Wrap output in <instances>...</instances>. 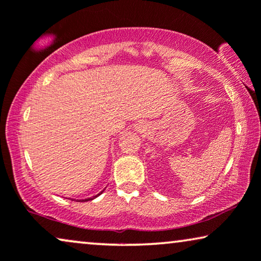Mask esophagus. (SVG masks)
I'll use <instances>...</instances> for the list:
<instances>
[{
	"label": "esophagus",
	"mask_w": 261,
	"mask_h": 261,
	"mask_svg": "<svg viewBox=\"0 0 261 261\" xmlns=\"http://www.w3.org/2000/svg\"><path fill=\"white\" fill-rule=\"evenodd\" d=\"M141 126H142V124H140V123H139V124H138V127H139V128H141Z\"/></svg>",
	"instance_id": "34e87169"
}]
</instances>
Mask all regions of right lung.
I'll return each mask as SVG.
<instances>
[{"mask_svg": "<svg viewBox=\"0 0 261 261\" xmlns=\"http://www.w3.org/2000/svg\"><path fill=\"white\" fill-rule=\"evenodd\" d=\"M103 191H105V190H103ZM103 191H101V192H99V194H98V195H96V196H94V197H90V198H85V199H78V202H87V201H91V199H94V198H96V197H97V196H99V195H101ZM72 201H74V199H72Z\"/></svg>", "mask_w": 261, "mask_h": 261, "instance_id": "obj_1", "label": "right lung"}]
</instances>
